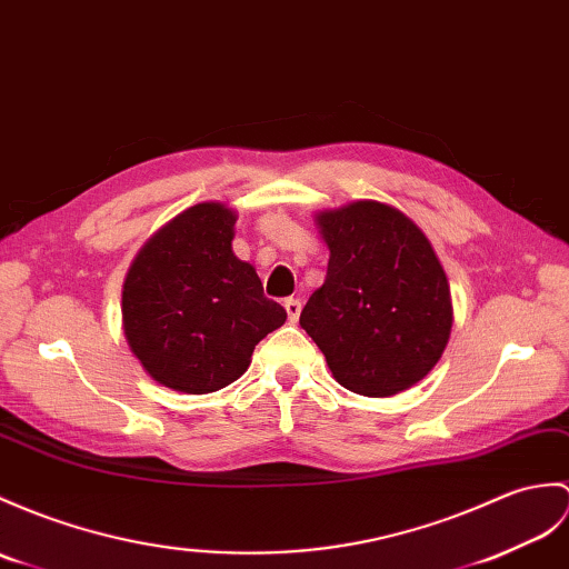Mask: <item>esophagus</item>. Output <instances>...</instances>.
<instances>
[{
    "label": "esophagus",
    "mask_w": 569,
    "mask_h": 569,
    "mask_svg": "<svg viewBox=\"0 0 569 569\" xmlns=\"http://www.w3.org/2000/svg\"><path fill=\"white\" fill-rule=\"evenodd\" d=\"M283 308H286V312H288V320H290V322H298L302 302H300L298 298H288V300H283Z\"/></svg>",
    "instance_id": "esophagus-1"
}]
</instances>
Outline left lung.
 Segmentation results:
<instances>
[{
	"label": "left lung",
	"instance_id": "obj_1",
	"mask_svg": "<svg viewBox=\"0 0 569 569\" xmlns=\"http://www.w3.org/2000/svg\"><path fill=\"white\" fill-rule=\"evenodd\" d=\"M315 220L329 263L300 327L347 390L390 398L412 388L439 363L453 325L451 288L427 234L378 201Z\"/></svg>",
	"mask_w": 569,
	"mask_h": 569
}]
</instances>
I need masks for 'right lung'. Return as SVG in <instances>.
<instances>
[{
    "label": "right lung",
    "instance_id": "add662e5",
    "mask_svg": "<svg viewBox=\"0 0 569 569\" xmlns=\"http://www.w3.org/2000/svg\"><path fill=\"white\" fill-rule=\"evenodd\" d=\"M234 210L198 203L142 244L123 283L130 351L160 386L206 395L240 378L286 322L252 263L232 252Z\"/></svg>",
    "mask_w": 569,
    "mask_h": 569
}]
</instances>
